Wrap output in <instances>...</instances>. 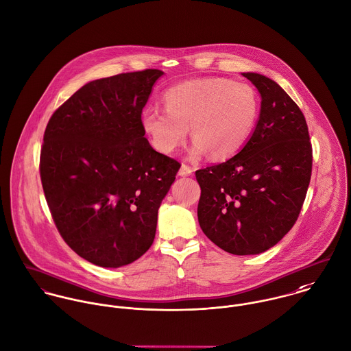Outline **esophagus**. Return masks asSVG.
I'll return each instance as SVG.
<instances>
[{
  "instance_id": "obj_1",
  "label": "esophagus",
  "mask_w": 351,
  "mask_h": 351,
  "mask_svg": "<svg viewBox=\"0 0 351 351\" xmlns=\"http://www.w3.org/2000/svg\"><path fill=\"white\" fill-rule=\"evenodd\" d=\"M179 175L180 176H190V175H193V168L186 165V164H182V167L179 169Z\"/></svg>"
}]
</instances>
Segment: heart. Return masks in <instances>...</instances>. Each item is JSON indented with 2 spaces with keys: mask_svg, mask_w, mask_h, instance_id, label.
<instances>
[{
  "mask_svg": "<svg viewBox=\"0 0 351 351\" xmlns=\"http://www.w3.org/2000/svg\"><path fill=\"white\" fill-rule=\"evenodd\" d=\"M165 110L146 107L141 125L152 145L175 152L191 126L197 138L193 153L209 150L214 158H229L250 140L259 117L258 92L247 82L209 77L183 82L164 93Z\"/></svg>",
  "mask_w": 351,
  "mask_h": 351,
  "instance_id": "b5f03b06",
  "label": "heart"
}]
</instances>
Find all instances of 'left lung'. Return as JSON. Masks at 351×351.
Segmentation results:
<instances>
[{"instance_id": "obj_1", "label": "left lung", "mask_w": 351, "mask_h": 351, "mask_svg": "<svg viewBox=\"0 0 351 351\" xmlns=\"http://www.w3.org/2000/svg\"><path fill=\"white\" fill-rule=\"evenodd\" d=\"M259 90L256 128L225 162L195 172L204 233L233 255H256L291 229L312 173V145L304 114L271 78L243 73Z\"/></svg>"}]
</instances>
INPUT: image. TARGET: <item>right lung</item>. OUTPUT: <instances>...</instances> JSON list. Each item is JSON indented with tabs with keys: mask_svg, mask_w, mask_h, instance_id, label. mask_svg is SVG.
Segmentation results:
<instances>
[{
	"mask_svg": "<svg viewBox=\"0 0 351 351\" xmlns=\"http://www.w3.org/2000/svg\"><path fill=\"white\" fill-rule=\"evenodd\" d=\"M162 74L90 81L47 123L39 169L49 209L65 243L96 266H126L150 248L158 208L180 168L150 146L141 125Z\"/></svg>",
	"mask_w": 351,
	"mask_h": 351,
	"instance_id": "obj_1",
	"label": "right lung"
}]
</instances>
